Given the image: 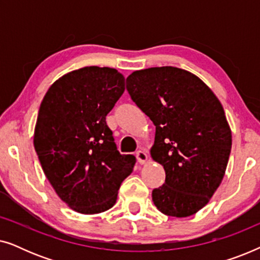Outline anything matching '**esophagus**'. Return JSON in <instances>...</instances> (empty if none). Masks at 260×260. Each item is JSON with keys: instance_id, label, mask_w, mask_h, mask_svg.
<instances>
[{"instance_id": "34e87169", "label": "esophagus", "mask_w": 260, "mask_h": 260, "mask_svg": "<svg viewBox=\"0 0 260 260\" xmlns=\"http://www.w3.org/2000/svg\"><path fill=\"white\" fill-rule=\"evenodd\" d=\"M136 157H137L138 163H141V165H144V163L147 162V159H148V154L143 150H138L136 152Z\"/></svg>"}]
</instances>
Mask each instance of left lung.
<instances>
[{
  "label": "left lung",
  "instance_id": "left-lung-1",
  "mask_svg": "<svg viewBox=\"0 0 260 260\" xmlns=\"http://www.w3.org/2000/svg\"><path fill=\"white\" fill-rule=\"evenodd\" d=\"M131 99L156 126L151 157L166 181L152 190L159 212L186 218L208 204L229 163L232 134L221 103L193 73L173 66L135 71Z\"/></svg>",
  "mask_w": 260,
  "mask_h": 260
}]
</instances>
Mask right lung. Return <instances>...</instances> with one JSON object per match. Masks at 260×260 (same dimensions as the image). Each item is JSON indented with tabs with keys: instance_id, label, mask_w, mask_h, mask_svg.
<instances>
[{
	"instance_id": "right-lung-1",
	"label": "right lung",
	"mask_w": 260,
	"mask_h": 260,
	"mask_svg": "<svg viewBox=\"0 0 260 260\" xmlns=\"http://www.w3.org/2000/svg\"><path fill=\"white\" fill-rule=\"evenodd\" d=\"M124 85L115 69L83 67L59 78L39 109L34 148L42 170L58 197L81 214L111 208L136 163L117 150L106 124Z\"/></svg>"
}]
</instances>
